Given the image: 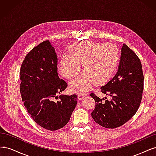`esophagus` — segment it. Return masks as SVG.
I'll return each instance as SVG.
<instances>
[{
	"mask_svg": "<svg viewBox=\"0 0 156 156\" xmlns=\"http://www.w3.org/2000/svg\"><path fill=\"white\" fill-rule=\"evenodd\" d=\"M84 94H79L78 95V100H83V99L84 98Z\"/></svg>",
	"mask_w": 156,
	"mask_h": 156,
	"instance_id": "1",
	"label": "esophagus"
}]
</instances>
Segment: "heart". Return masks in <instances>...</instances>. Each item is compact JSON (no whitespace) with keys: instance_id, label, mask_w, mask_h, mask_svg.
I'll list each match as a JSON object with an SVG mask.
<instances>
[{"instance_id":"obj_1","label":"heart","mask_w":156,"mask_h":156,"mask_svg":"<svg viewBox=\"0 0 156 156\" xmlns=\"http://www.w3.org/2000/svg\"><path fill=\"white\" fill-rule=\"evenodd\" d=\"M69 54L64 55L58 63L62 76L72 79L78 74L81 64L84 71L71 82L69 88L77 93L85 92L92 84L107 83L119 64L120 53L114 44L83 41L71 45Z\"/></svg>"}]
</instances>
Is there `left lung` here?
<instances>
[{"label": "left lung", "mask_w": 156, "mask_h": 156, "mask_svg": "<svg viewBox=\"0 0 156 156\" xmlns=\"http://www.w3.org/2000/svg\"><path fill=\"white\" fill-rule=\"evenodd\" d=\"M144 75L140 60L126 44L121 49L117 73L109 82L100 88L101 92L111 97L100 99L94 93L90 96L96 101L91 113L97 124L106 128H116L124 124L137 111L142 100ZM105 100V101H103Z\"/></svg>", "instance_id": "obj_1"}]
</instances>
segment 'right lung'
Masks as SVG:
<instances>
[{
    "instance_id": "right-lung-1",
    "label": "right lung",
    "mask_w": 156,
    "mask_h": 156,
    "mask_svg": "<svg viewBox=\"0 0 156 156\" xmlns=\"http://www.w3.org/2000/svg\"><path fill=\"white\" fill-rule=\"evenodd\" d=\"M58 58L49 40L27 55L20 70V92L24 105L34 121L50 131L62 128L77 105V96L60 95L68 84L58 76Z\"/></svg>"
}]
</instances>
